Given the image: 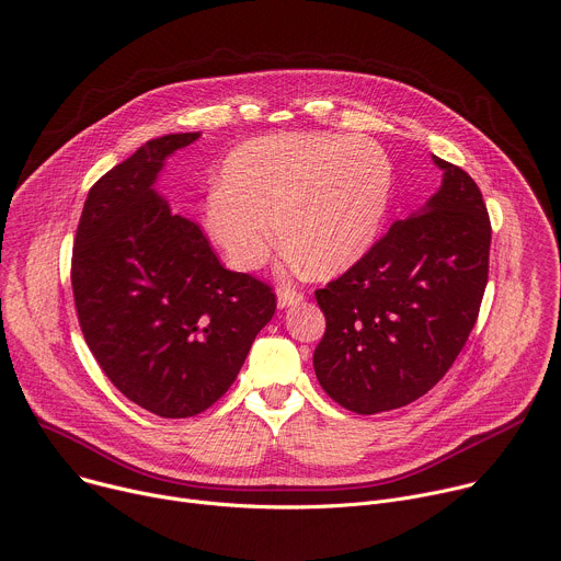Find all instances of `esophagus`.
I'll list each match as a JSON object with an SVG mask.
<instances>
[{
    "instance_id": "esophagus-1",
    "label": "esophagus",
    "mask_w": 561,
    "mask_h": 561,
    "mask_svg": "<svg viewBox=\"0 0 561 561\" xmlns=\"http://www.w3.org/2000/svg\"><path fill=\"white\" fill-rule=\"evenodd\" d=\"M304 299V293H299L297 288H290V286H284L277 290V307L279 309H286V307H293V304L301 301Z\"/></svg>"
}]
</instances>
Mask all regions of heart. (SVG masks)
<instances>
[{"instance_id": "b5f03b06", "label": "heart", "mask_w": 561, "mask_h": 561, "mask_svg": "<svg viewBox=\"0 0 561 561\" xmlns=\"http://www.w3.org/2000/svg\"><path fill=\"white\" fill-rule=\"evenodd\" d=\"M391 190L385 151L367 138L275 134L239 145L203 224L239 271L262 268L279 243L316 275L358 262L374 243Z\"/></svg>"}]
</instances>
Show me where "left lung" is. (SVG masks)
<instances>
[{"label": "left lung", "mask_w": 561, "mask_h": 561, "mask_svg": "<svg viewBox=\"0 0 561 561\" xmlns=\"http://www.w3.org/2000/svg\"><path fill=\"white\" fill-rule=\"evenodd\" d=\"M438 192L316 290L327 331L313 367L344 410L378 414L425 396L454 365L488 284L490 217L474 179L438 157Z\"/></svg>", "instance_id": "left-lung-1"}]
</instances>
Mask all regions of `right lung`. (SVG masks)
<instances>
[{"label": "right lung", "instance_id": "add662e5", "mask_svg": "<svg viewBox=\"0 0 561 561\" xmlns=\"http://www.w3.org/2000/svg\"><path fill=\"white\" fill-rule=\"evenodd\" d=\"M198 136L147 140L100 176L73 241L87 346L121 393L163 419L215 404L277 309L268 284L224 268L203 230L154 190L165 159Z\"/></svg>", "mask_w": 561, "mask_h": 561}]
</instances>
